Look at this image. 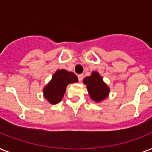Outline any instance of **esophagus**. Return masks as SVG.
Wrapping results in <instances>:
<instances>
[{
  "label": "esophagus",
  "instance_id": "1",
  "mask_svg": "<svg viewBox=\"0 0 152 152\" xmlns=\"http://www.w3.org/2000/svg\"><path fill=\"white\" fill-rule=\"evenodd\" d=\"M83 78V74H80V75H78V80H79V81H80V82H81V81H82Z\"/></svg>",
  "mask_w": 152,
  "mask_h": 152
}]
</instances>
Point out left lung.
I'll list each match as a JSON object with an SVG mask.
<instances>
[{
	"label": "left lung",
	"mask_w": 152,
	"mask_h": 152,
	"mask_svg": "<svg viewBox=\"0 0 152 152\" xmlns=\"http://www.w3.org/2000/svg\"><path fill=\"white\" fill-rule=\"evenodd\" d=\"M83 82L87 87L90 98L95 102L103 101L109 96L110 88L97 71L92 72L91 76L83 79Z\"/></svg>",
	"instance_id": "left-lung-1"
}]
</instances>
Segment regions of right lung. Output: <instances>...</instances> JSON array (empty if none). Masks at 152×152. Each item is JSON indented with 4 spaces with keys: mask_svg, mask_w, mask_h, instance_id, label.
<instances>
[{
    "mask_svg": "<svg viewBox=\"0 0 152 152\" xmlns=\"http://www.w3.org/2000/svg\"><path fill=\"white\" fill-rule=\"evenodd\" d=\"M78 78L72 72L58 69L53 75L50 81L43 88V96L50 104H57L61 101L69 83H77Z\"/></svg>",
    "mask_w": 152,
    "mask_h": 152,
    "instance_id": "obj_1",
    "label": "right lung"
}]
</instances>
